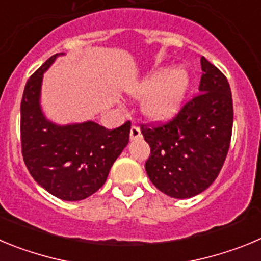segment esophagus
I'll return each instance as SVG.
<instances>
[{"mask_svg":"<svg viewBox=\"0 0 261 261\" xmlns=\"http://www.w3.org/2000/svg\"><path fill=\"white\" fill-rule=\"evenodd\" d=\"M137 138H141V129L137 125H132V128H130V140H137Z\"/></svg>","mask_w":261,"mask_h":261,"instance_id":"34e87169","label":"esophagus"}]
</instances>
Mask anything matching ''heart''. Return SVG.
Masks as SVG:
<instances>
[{"label": "heart", "mask_w": 261, "mask_h": 261, "mask_svg": "<svg viewBox=\"0 0 261 261\" xmlns=\"http://www.w3.org/2000/svg\"><path fill=\"white\" fill-rule=\"evenodd\" d=\"M190 87V74L186 69H159L138 84L135 93L147 95L142 110L151 119L167 120L180 110Z\"/></svg>", "instance_id": "b5f03b06"}]
</instances>
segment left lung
<instances>
[{"mask_svg": "<svg viewBox=\"0 0 261 261\" xmlns=\"http://www.w3.org/2000/svg\"><path fill=\"white\" fill-rule=\"evenodd\" d=\"M197 95L187 100L166 123L141 124L150 155L145 170L161 192L188 199L217 179L229 151L232 133L230 85L220 69L201 57Z\"/></svg>", "mask_w": 261, "mask_h": 261, "instance_id": "obj_1", "label": "left lung"}]
</instances>
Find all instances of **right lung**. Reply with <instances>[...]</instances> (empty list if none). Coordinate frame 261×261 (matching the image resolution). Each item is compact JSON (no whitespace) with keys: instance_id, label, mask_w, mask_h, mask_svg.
<instances>
[{"instance_id":"right-lung-1","label":"right lung","mask_w":261,"mask_h":261,"mask_svg":"<svg viewBox=\"0 0 261 261\" xmlns=\"http://www.w3.org/2000/svg\"><path fill=\"white\" fill-rule=\"evenodd\" d=\"M57 55L29 78L20 103V145L31 176L50 195L78 201L105 184L111 167L129 141L130 121L115 129L99 124L59 126L49 123L39 106L43 73Z\"/></svg>"}]
</instances>
